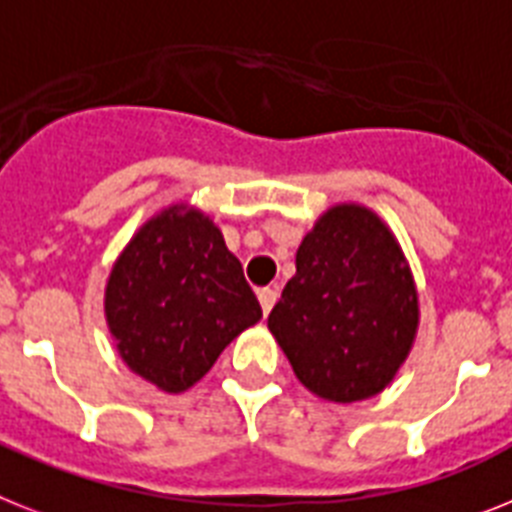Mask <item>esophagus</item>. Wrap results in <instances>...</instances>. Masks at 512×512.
<instances>
[{
    "mask_svg": "<svg viewBox=\"0 0 512 512\" xmlns=\"http://www.w3.org/2000/svg\"><path fill=\"white\" fill-rule=\"evenodd\" d=\"M257 299H260V307H263V312L265 315H268L270 309H273V304H276V299H278V291L276 289H260L257 291Z\"/></svg>",
    "mask_w": 512,
    "mask_h": 512,
    "instance_id": "obj_1",
    "label": "esophagus"
}]
</instances>
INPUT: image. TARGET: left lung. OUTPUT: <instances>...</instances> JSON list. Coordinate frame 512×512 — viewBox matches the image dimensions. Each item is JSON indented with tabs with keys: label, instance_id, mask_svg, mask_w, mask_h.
Wrapping results in <instances>:
<instances>
[{
	"label": "left lung",
	"instance_id": "8db88e82",
	"mask_svg": "<svg viewBox=\"0 0 512 512\" xmlns=\"http://www.w3.org/2000/svg\"><path fill=\"white\" fill-rule=\"evenodd\" d=\"M268 330L322 401H367L388 388L419 330L414 273L388 223L359 203L325 210L296 249Z\"/></svg>",
	"mask_w": 512,
	"mask_h": 512
}]
</instances>
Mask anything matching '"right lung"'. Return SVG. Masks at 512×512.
<instances>
[{"label":"right lung","mask_w":512,"mask_h":512,"mask_svg":"<svg viewBox=\"0 0 512 512\" xmlns=\"http://www.w3.org/2000/svg\"><path fill=\"white\" fill-rule=\"evenodd\" d=\"M103 315L122 362L176 395L203 380L263 309L213 218L174 203L124 244L106 278Z\"/></svg>","instance_id":"obj_1"}]
</instances>
